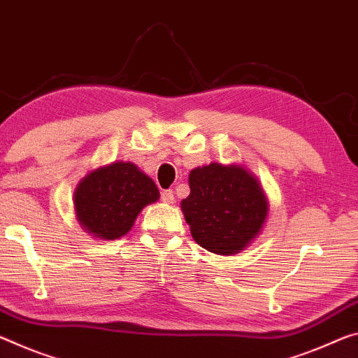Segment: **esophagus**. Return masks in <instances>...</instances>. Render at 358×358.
I'll return each instance as SVG.
<instances>
[{"instance_id":"obj_1","label":"esophagus","mask_w":358,"mask_h":358,"mask_svg":"<svg viewBox=\"0 0 358 358\" xmlns=\"http://www.w3.org/2000/svg\"><path fill=\"white\" fill-rule=\"evenodd\" d=\"M161 201H162L164 203H173V201H175L173 191H172V189H166V191H162V194H161Z\"/></svg>"}]
</instances>
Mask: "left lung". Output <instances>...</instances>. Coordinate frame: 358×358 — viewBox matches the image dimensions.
Masks as SVG:
<instances>
[{
  "label": "left lung",
  "instance_id": "left-lung-1",
  "mask_svg": "<svg viewBox=\"0 0 358 358\" xmlns=\"http://www.w3.org/2000/svg\"><path fill=\"white\" fill-rule=\"evenodd\" d=\"M191 192L181 201L194 241L217 255L243 250L268 215V202L257 178L239 166L210 164L189 173Z\"/></svg>",
  "mask_w": 358,
  "mask_h": 358
}]
</instances>
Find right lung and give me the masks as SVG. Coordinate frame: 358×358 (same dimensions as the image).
Segmentation results:
<instances>
[{"mask_svg": "<svg viewBox=\"0 0 358 358\" xmlns=\"http://www.w3.org/2000/svg\"><path fill=\"white\" fill-rule=\"evenodd\" d=\"M157 199L155 181L132 162H113L97 169L75 192L79 223L106 241L127 234L141 208Z\"/></svg>", "mask_w": 358, "mask_h": 358, "instance_id": "obj_1", "label": "right lung"}]
</instances>
